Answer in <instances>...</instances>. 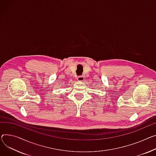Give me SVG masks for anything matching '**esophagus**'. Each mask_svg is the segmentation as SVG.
Returning <instances> with one entry per match:
<instances>
[{"label": "esophagus", "instance_id": "esophagus-1", "mask_svg": "<svg viewBox=\"0 0 156 156\" xmlns=\"http://www.w3.org/2000/svg\"><path fill=\"white\" fill-rule=\"evenodd\" d=\"M84 80H85V78H84V76H79L77 78V80L78 81H84Z\"/></svg>", "mask_w": 156, "mask_h": 156}]
</instances>
